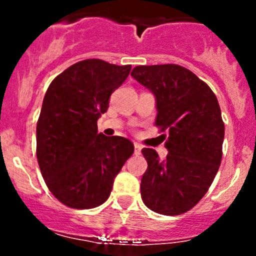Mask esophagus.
Masks as SVG:
<instances>
[{"instance_id": "34e87169", "label": "esophagus", "mask_w": 256, "mask_h": 256, "mask_svg": "<svg viewBox=\"0 0 256 256\" xmlns=\"http://www.w3.org/2000/svg\"><path fill=\"white\" fill-rule=\"evenodd\" d=\"M141 150H142L141 144H135V154H141Z\"/></svg>"}]
</instances>
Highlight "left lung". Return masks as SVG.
Instances as JSON below:
<instances>
[{
	"label": "left lung",
	"mask_w": 256,
	"mask_h": 256,
	"mask_svg": "<svg viewBox=\"0 0 256 256\" xmlns=\"http://www.w3.org/2000/svg\"><path fill=\"white\" fill-rule=\"evenodd\" d=\"M131 76L156 99V126L168 131L160 160L144 148L147 170L141 178V198L151 210L178 216L194 207L207 193L222 161L224 124L218 100L196 74L177 64L138 66Z\"/></svg>",
	"instance_id": "obj_1"
}]
</instances>
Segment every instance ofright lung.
<instances>
[{"label": "right lung", "instance_id": "add662e5", "mask_svg": "<svg viewBox=\"0 0 256 256\" xmlns=\"http://www.w3.org/2000/svg\"><path fill=\"white\" fill-rule=\"evenodd\" d=\"M130 70L131 66L86 59L59 74L46 92L37 122V160L49 190L68 207L102 204L134 154L128 138L98 134V118Z\"/></svg>", "mask_w": 256, "mask_h": 256}]
</instances>
